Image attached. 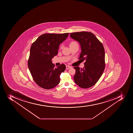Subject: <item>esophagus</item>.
I'll use <instances>...</instances> for the list:
<instances>
[{"label":"esophagus","instance_id":"esophagus-1","mask_svg":"<svg viewBox=\"0 0 133 133\" xmlns=\"http://www.w3.org/2000/svg\"><path fill=\"white\" fill-rule=\"evenodd\" d=\"M71 66H69V65H67V66H66V69H70V68H71Z\"/></svg>","mask_w":133,"mask_h":133}]
</instances>
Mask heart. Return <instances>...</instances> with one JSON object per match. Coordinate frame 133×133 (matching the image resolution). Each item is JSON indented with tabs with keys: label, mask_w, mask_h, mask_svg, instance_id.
Segmentation results:
<instances>
[{
	"label": "heart",
	"mask_w": 133,
	"mask_h": 133,
	"mask_svg": "<svg viewBox=\"0 0 133 133\" xmlns=\"http://www.w3.org/2000/svg\"><path fill=\"white\" fill-rule=\"evenodd\" d=\"M76 44H78V43L77 42L75 41H71V42H70V43H69V46L71 47V46H73L76 45Z\"/></svg>",
	"instance_id": "heart-1"
}]
</instances>
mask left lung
Returning a JSON list of instances; mask_svg holds the SVG:
<instances>
[{
    "mask_svg": "<svg viewBox=\"0 0 133 133\" xmlns=\"http://www.w3.org/2000/svg\"><path fill=\"white\" fill-rule=\"evenodd\" d=\"M70 37L80 43L82 52L79 59L86 60L84 67H74V82L81 88H90L95 84L105 68L104 46L93 34L88 31L71 33Z\"/></svg>",
    "mask_w": 133,
    "mask_h": 133,
    "instance_id": "1",
    "label": "left lung"
}]
</instances>
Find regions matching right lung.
I'll list each match as a JSON object with an SVG mask.
<instances>
[{
	"label": "right lung",
	"instance_id": "1",
	"mask_svg": "<svg viewBox=\"0 0 133 133\" xmlns=\"http://www.w3.org/2000/svg\"><path fill=\"white\" fill-rule=\"evenodd\" d=\"M69 33L44 34L31 44L28 66L35 82L46 89L54 88L60 82V75L66 69L62 64L57 68L51 59L57 55L60 44Z\"/></svg>",
	"mask_w": 133,
	"mask_h": 133
}]
</instances>
